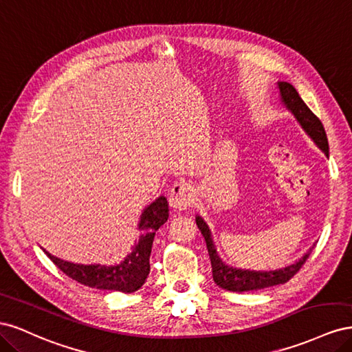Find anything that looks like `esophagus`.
I'll return each instance as SVG.
<instances>
[{
  "mask_svg": "<svg viewBox=\"0 0 352 352\" xmlns=\"http://www.w3.org/2000/svg\"><path fill=\"white\" fill-rule=\"evenodd\" d=\"M170 207L175 211L188 210L195 202V189L186 182H176L168 195Z\"/></svg>",
  "mask_w": 352,
  "mask_h": 352,
  "instance_id": "obj_1",
  "label": "esophagus"
}]
</instances>
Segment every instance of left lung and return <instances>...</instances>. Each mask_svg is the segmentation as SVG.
Masks as SVG:
<instances>
[{
    "label": "left lung",
    "instance_id": "left-lung-1",
    "mask_svg": "<svg viewBox=\"0 0 352 352\" xmlns=\"http://www.w3.org/2000/svg\"><path fill=\"white\" fill-rule=\"evenodd\" d=\"M279 89L282 95V101L289 109L296 120L301 123L304 131L313 138V141L322 148V151L327 155L329 154V144H327V136L324 132V127L320 122V119L307 107V104L300 97V94L292 87L291 83L287 82H279ZM197 226L201 230L202 236L206 239L207 250L210 254L211 260V269H212V279L214 282L226 291L232 292H247V291H257L264 289V287L274 286V285H282L286 283L289 279L300 272V269L307 261L310 252H307L304 257L291 265H287L285 269L273 270V272H254V270H241V269H233L226 265L220 260V257L216 252L214 243L211 239V233L206 221L202 220L199 216L195 219Z\"/></svg>",
    "mask_w": 352,
    "mask_h": 352
}]
</instances>
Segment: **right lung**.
<instances>
[{
    "label": "right lung",
    "instance_id": "obj_1",
    "mask_svg": "<svg viewBox=\"0 0 352 352\" xmlns=\"http://www.w3.org/2000/svg\"><path fill=\"white\" fill-rule=\"evenodd\" d=\"M168 217V206L164 197L155 199L150 207H146L141 216L140 230L141 236L138 239L133 251L127 255L124 261L117 265H101V264H74L60 260L44 250L50 260L57 267L85 286L95 287V289L135 292L144 285L148 273H150V255L153 248V241L158 228L164 225Z\"/></svg>",
    "mask_w": 352,
    "mask_h": 352
}]
</instances>
